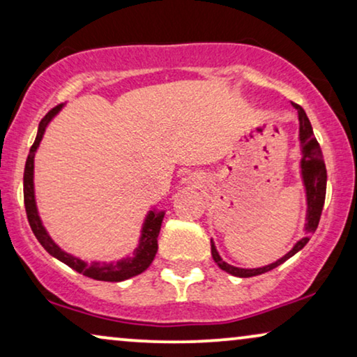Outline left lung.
I'll list each match as a JSON object with an SVG mask.
<instances>
[{
    "instance_id": "left-lung-1",
    "label": "left lung",
    "mask_w": 357,
    "mask_h": 357,
    "mask_svg": "<svg viewBox=\"0 0 357 357\" xmlns=\"http://www.w3.org/2000/svg\"><path fill=\"white\" fill-rule=\"evenodd\" d=\"M292 105L297 109V115H299V139H301V148H302V159H301V174L302 180H304L305 195H307V224H305V237H302L299 242L292 247V250L286 253L284 257L280 260L271 263V265L261 266V268H253V270H247V268H237L229 265L219 257V253L214 247L211 241V255L213 260L218 263V266L224 270L229 275L238 276V278H250L258 276L261 273H266L273 270V268L280 266L281 263L289 260L292 255H296L297 252L302 250L305 247V243L310 241V236L315 232L317 226H319L321 209H324L325 203V193H326V167L324 154H321L319 141L315 139L314 130H312L310 120L307 119V114L301 105H297L292 102Z\"/></svg>"
}]
</instances>
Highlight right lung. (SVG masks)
Segmentation results:
<instances>
[{
  "mask_svg": "<svg viewBox=\"0 0 357 357\" xmlns=\"http://www.w3.org/2000/svg\"><path fill=\"white\" fill-rule=\"evenodd\" d=\"M61 107H63L61 104L53 107V109L40 120L36 141H33L26 160V169H24V206H26L29 224H31L33 236L37 237V241L40 242V245L45 248L52 257L58 258V260L73 268L75 271L97 281H110V282L125 281L128 280V278H133L136 275H139V273H143L146 268L153 263L155 252H158V236H159L160 224H162L165 213L155 211V209L149 211V214L144 219L138 248L133 252V255L126 257L123 260L116 263H100V261L86 263L79 260V258L70 255V253L63 252L61 248L52 241V237L48 236L45 227H43L40 216H38L37 213V206H36V195H33V158H36L37 148L43 138V133H45L47 125L50 123L53 116L61 110Z\"/></svg>",
  "mask_w": 357,
  "mask_h": 357,
  "instance_id": "right-lung-1",
  "label": "right lung"
}]
</instances>
